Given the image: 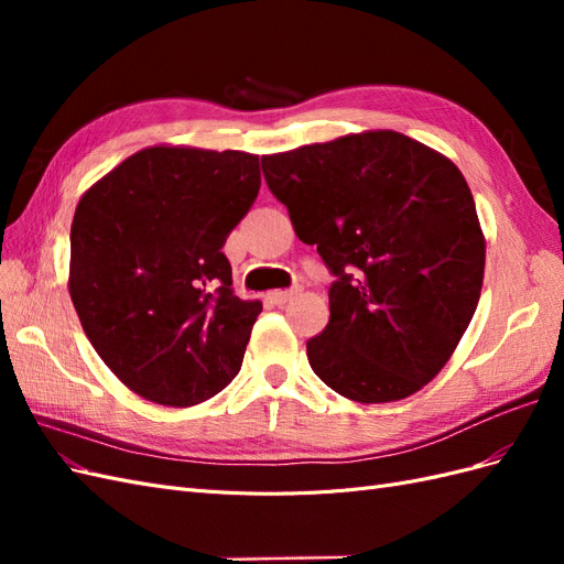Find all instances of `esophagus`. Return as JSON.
Segmentation results:
<instances>
[{
  "label": "esophagus",
  "instance_id": "1",
  "mask_svg": "<svg viewBox=\"0 0 564 564\" xmlns=\"http://www.w3.org/2000/svg\"><path fill=\"white\" fill-rule=\"evenodd\" d=\"M299 292H301L299 286H294V289H278V292H270L268 294V301L275 303V305H284L289 301H294L299 296Z\"/></svg>",
  "mask_w": 564,
  "mask_h": 564
}]
</instances>
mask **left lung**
Listing matches in <instances>:
<instances>
[{"label":"left lung","instance_id":"8db88e82","mask_svg":"<svg viewBox=\"0 0 564 564\" xmlns=\"http://www.w3.org/2000/svg\"><path fill=\"white\" fill-rule=\"evenodd\" d=\"M270 193L336 282L308 362L338 395L398 402L431 383L482 292L485 235L442 152L377 129L263 155Z\"/></svg>","mask_w":564,"mask_h":564}]
</instances>
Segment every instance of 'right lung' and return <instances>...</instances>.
Returning <instances> with one entry per match:
<instances>
[{
  "label": "right lung",
  "instance_id": "1",
  "mask_svg": "<svg viewBox=\"0 0 564 564\" xmlns=\"http://www.w3.org/2000/svg\"><path fill=\"white\" fill-rule=\"evenodd\" d=\"M261 187L259 155L150 145L79 197L67 289L91 346L135 395L193 406L242 367L261 301L220 247Z\"/></svg>",
  "mask_w": 564,
  "mask_h": 564
}]
</instances>
